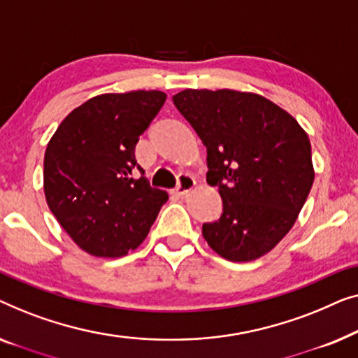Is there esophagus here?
Listing matches in <instances>:
<instances>
[{
	"mask_svg": "<svg viewBox=\"0 0 358 358\" xmlns=\"http://www.w3.org/2000/svg\"><path fill=\"white\" fill-rule=\"evenodd\" d=\"M194 185H196V180H194L193 175L183 173L180 177V181H178L177 188L173 189V193L177 196H185L186 193H189V191L194 188Z\"/></svg>",
	"mask_w": 358,
	"mask_h": 358,
	"instance_id": "1",
	"label": "esophagus"
}]
</instances>
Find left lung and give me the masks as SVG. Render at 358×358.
<instances>
[{"label":"left lung","mask_w":358,"mask_h":358,"mask_svg":"<svg viewBox=\"0 0 358 358\" xmlns=\"http://www.w3.org/2000/svg\"><path fill=\"white\" fill-rule=\"evenodd\" d=\"M180 113L208 148V183L224 201L203 225L208 245L234 263L269 253L294 227L315 180L308 134L263 95L231 89H185Z\"/></svg>","instance_id":"1"}]
</instances>
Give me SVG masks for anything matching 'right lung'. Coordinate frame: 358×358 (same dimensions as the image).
<instances>
[{
  "label": "right lung",
  "instance_id": "right-lung-1",
  "mask_svg": "<svg viewBox=\"0 0 358 358\" xmlns=\"http://www.w3.org/2000/svg\"><path fill=\"white\" fill-rule=\"evenodd\" d=\"M167 99L160 90L102 94L63 120L43 159V191L59 225L85 253L120 258L148 236L167 191L150 186L136 144Z\"/></svg>",
  "mask_w": 358,
  "mask_h": 358
}]
</instances>
